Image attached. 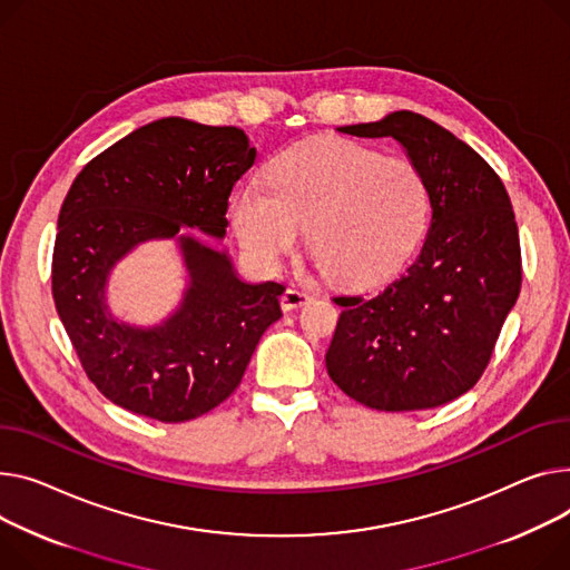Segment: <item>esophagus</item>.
I'll return each instance as SVG.
<instances>
[{"mask_svg": "<svg viewBox=\"0 0 570 570\" xmlns=\"http://www.w3.org/2000/svg\"><path fill=\"white\" fill-rule=\"evenodd\" d=\"M312 299V295L307 291H297V288H288L284 291V295L279 297V305L284 312H293L302 305H307V302Z\"/></svg>", "mask_w": 570, "mask_h": 570, "instance_id": "34e87169", "label": "esophagus"}]
</instances>
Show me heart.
Instances as JSON below:
<instances>
[{
	"instance_id": "heart-1",
	"label": "heart",
	"mask_w": 570,
	"mask_h": 570,
	"mask_svg": "<svg viewBox=\"0 0 570 570\" xmlns=\"http://www.w3.org/2000/svg\"><path fill=\"white\" fill-rule=\"evenodd\" d=\"M429 210L426 180L410 160L325 137L284 150L268 167V187H238L229 213L261 268H275L305 226L323 273L357 286L396 268L424 236Z\"/></svg>"
}]
</instances>
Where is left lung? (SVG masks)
Returning <instances> with one entry per match:
<instances>
[{"label": "left lung", "mask_w": 570, "mask_h": 570, "mask_svg": "<svg viewBox=\"0 0 570 570\" xmlns=\"http://www.w3.org/2000/svg\"><path fill=\"white\" fill-rule=\"evenodd\" d=\"M344 135L396 139L422 171L431 226L407 268L366 295L336 297L325 366L351 399L373 410H429L476 385L513 309L520 238L500 176L472 146L407 109Z\"/></svg>", "instance_id": "obj_1"}]
</instances>
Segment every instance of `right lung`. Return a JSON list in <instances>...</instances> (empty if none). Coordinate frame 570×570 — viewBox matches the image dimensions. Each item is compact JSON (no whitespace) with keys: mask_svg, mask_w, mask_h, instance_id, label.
Returning a JSON list of instances; mask_svg holds the SVG:
<instances>
[{"mask_svg":"<svg viewBox=\"0 0 570 570\" xmlns=\"http://www.w3.org/2000/svg\"><path fill=\"white\" fill-rule=\"evenodd\" d=\"M256 148L234 126L167 117L96 156L63 199L52 256L57 314L105 399L165 424L197 420L240 385L263 332L282 318L277 282L238 277L226 249V208ZM148 239H174L186 288L156 326L108 309L110 271Z\"/></svg>","mask_w":570,"mask_h":570,"instance_id":"add662e5","label":"right lung"}]
</instances>
